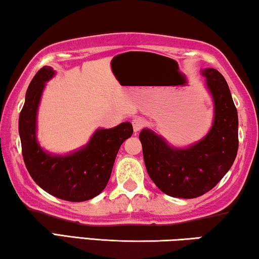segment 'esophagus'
Returning a JSON list of instances; mask_svg holds the SVG:
<instances>
[{"label":"esophagus","mask_w":259,"mask_h":259,"mask_svg":"<svg viewBox=\"0 0 259 259\" xmlns=\"http://www.w3.org/2000/svg\"><path fill=\"white\" fill-rule=\"evenodd\" d=\"M145 124H146V122L142 117H136L133 119V126H134L135 131H140L141 129L144 128Z\"/></svg>","instance_id":"esophagus-1"}]
</instances>
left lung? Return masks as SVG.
<instances>
[{
	"label": "left lung",
	"instance_id": "8db88e82",
	"mask_svg": "<svg viewBox=\"0 0 259 259\" xmlns=\"http://www.w3.org/2000/svg\"><path fill=\"white\" fill-rule=\"evenodd\" d=\"M202 74L214 98L215 117L209 134L188 149L169 148L149 129L140 134L143 157L150 178L169 196L193 199L204 194L223 178L238 150L237 109L228 83L219 71Z\"/></svg>",
	"mask_w": 259,
	"mask_h": 259
}]
</instances>
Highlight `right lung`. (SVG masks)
I'll return each instance as SVG.
<instances>
[{"instance_id":"1","label":"right lung","mask_w":259,"mask_h":259,"mask_svg":"<svg viewBox=\"0 0 259 259\" xmlns=\"http://www.w3.org/2000/svg\"><path fill=\"white\" fill-rule=\"evenodd\" d=\"M53 73L50 66L41 67L26 91L18 119L23 159L31 178L44 191L66 201H86L105 190L119 146L133 135V125L125 122L100 129L87 146L66 157L45 153L36 141V113L45 81Z\"/></svg>"}]
</instances>
